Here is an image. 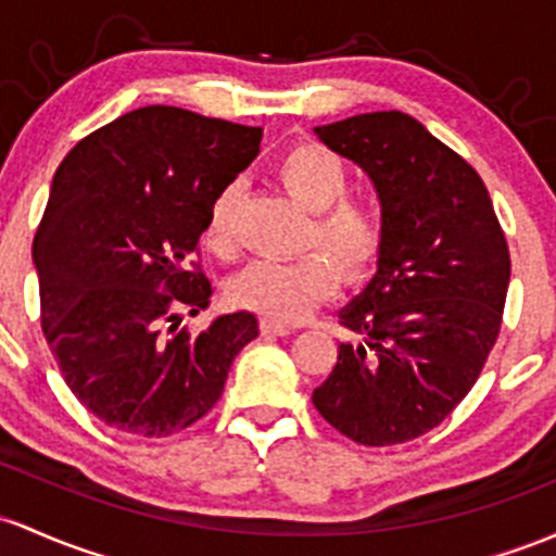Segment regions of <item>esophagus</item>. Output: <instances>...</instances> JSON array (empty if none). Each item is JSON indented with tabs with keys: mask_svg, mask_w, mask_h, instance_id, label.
Returning <instances> with one entry per match:
<instances>
[{
	"mask_svg": "<svg viewBox=\"0 0 556 556\" xmlns=\"http://www.w3.org/2000/svg\"><path fill=\"white\" fill-rule=\"evenodd\" d=\"M261 334H268V338H282V334H290L292 329L277 319H261Z\"/></svg>",
	"mask_w": 556,
	"mask_h": 556,
	"instance_id": "esophagus-1",
	"label": "esophagus"
}]
</instances>
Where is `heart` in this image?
<instances>
[{
    "instance_id": "heart-1",
    "label": "heart",
    "mask_w": 556,
    "mask_h": 556,
    "mask_svg": "<svg viewBox=\"0 0 556 556\" xmlns=\"http://www.w3.org/2000/svg\"><path fill=\"white\" fill-rule=\"evenodd\" d=\"M277 176L298 203L314 211L306 245L325 248L330 255L314 250L295 261H255L229 282V301L268 319L298 321L334 295L340 274L348 285L375 277L388 229L375 205L348 194L351 170L325 144L295 142L279 157ZM237 205L240 185L229 181L218 189L205 218V245L224 258L237 250Z\"/></svg>"
}]
</instances>
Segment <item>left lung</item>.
I'll return each mask as SVG.
<instances>
[{"label": "left lung", "instance_id": "1", "mask_svg": "<svg viewBox=\"0 0 556 556\" xmlns=\"http://www.w3.org/2000/svg\"><path fill=\"white\" fill-rule=\"evenodd\" d=\"M380 194L388 240L369 288L343 308L332 375L311 401L362 446L414 441L459 406L502 332L509 248L483 179L401 110L316 129Z\"/></svg>", "mask_w": 556, "mask_h": 556}]
</instances>
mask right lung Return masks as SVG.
<instances>
[{"mask_svg":"<svg viewBox=\"0 0 556 556\" xmlns=\"http://www.w3.org/2000/svg\"><path fill=\"white\" fill-rule=\"evenodd\" d=\"M261 129L150 105L91 131L60 163L34 237L41 329L63 380L100 422L139 438L216 406L248 311L189 334L211 282L198 255L218 189L258 155Z\"/></svg>","mask_w":556,"mask_h":556,"instance_id":"add662e5","label":"right lung"}]
</instances>
